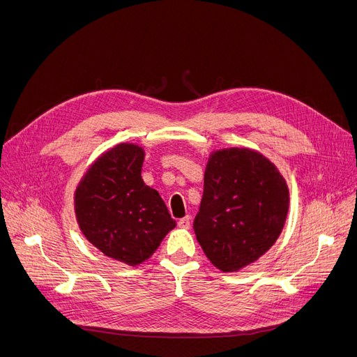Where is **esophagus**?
Wrapping results in <instances>:
<instances>
[{
	"mask_svg": "<svg viewBox=\"0 0 357 357\" xmlns=\"http://www.w3.org/2000/svg\"><path fill=\"white\" fill-rule=\"evenodd\" d=\"M178 226L183 229H189L190 228V215H186V218H183L178 220Z\"/></svg>",
	"mask_w": 357,
	"mask_h": 357,
	"instance_id": "1",
	"label": "esophagus"
}]
</instances>
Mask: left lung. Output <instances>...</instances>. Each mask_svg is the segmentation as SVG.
<instances>
[{
  "label": "left lung",
  "instance_id": "8db88e82",
  "mask_svg": "<svg viewBox=\"0 0 357 357\" xmlns=\"http://www.w3.org/2000/svg\"><path fill=\"white\" fill-rule=\"evenodd\" d=\"M287 210L286 180L271 160L250 149H225L208 159L193 229L211 264L232 273L273 247Z\"/></svg>",
  "mask_w": 357,
  "mask_h": 357
}]
</instances>
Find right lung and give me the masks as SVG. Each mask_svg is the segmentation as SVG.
<instances>
[{
	"instance_id": "right-lung-1",
	"label": "right lung",
	"mask_w": 357,
	"mask_h": 357,
	"mask_svg": "<svg viewBox=\"0 0 357 357\" xmlns=\"http://www.w3.org/2000/svg\"><path fill=\"white\" fill-rule=\"evenodd\" d=\"M144 150L122 143L95 160L75 190L82 232L98 250L135 266L176 228L158 190L142 178Z\"/></svg>"
}]
</instances>
